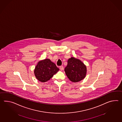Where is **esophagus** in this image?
Masks as SVG:
<instances>
[{
	"mask_svg": "<svg viewBox=\"0 0 122 122\" xmlns=\"http://www.w3.org/2000/svg\"><path fill=\"white\" fill-rule=\"evenodd\" d=\"M60 70H61V71H62V70H63V66H60Z\"/></svg>",
	"mask_w": 122,
	"mask_h": 122,
	"instance_id": "34e87169",
	"label": "esophagus"
}]
</instances>
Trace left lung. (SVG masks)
<instances>
[{"label": "left lung", "mask_w": 122, "mask_h": 122, "mask_svg": "<svg viewBox=\"0 0 122 122\" xmlns=\"http://www.w3.org/2000/svg\"><path fill=\"white\" fill-rule=\"evenodd\" d=\"M69 79L73 82H77L86 76V66L80 60L71 57L67 61V65L64 69Z\"/></svg>", "instance_id": "obj_1"}]
</instances>
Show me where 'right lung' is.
I'll return each mask as SVG.
<instances>
[{
	"label": "right lung",
	"mask_w": 122,
	"mask_h": 122,
	"mask_svg": "<svg viewBox=\"0 0 122 122\" xmlns=\"http://www.w3.org/2000/svg\"><path fill=\"white\" fill-rule=\"evenodd\" d=\"M59 71V69L54 62L50 59H46L38 62L34 73L38 80L45 82L50 80Z\"/></svg>",
	"instance_id": "obj_1"
}]
</instances>
